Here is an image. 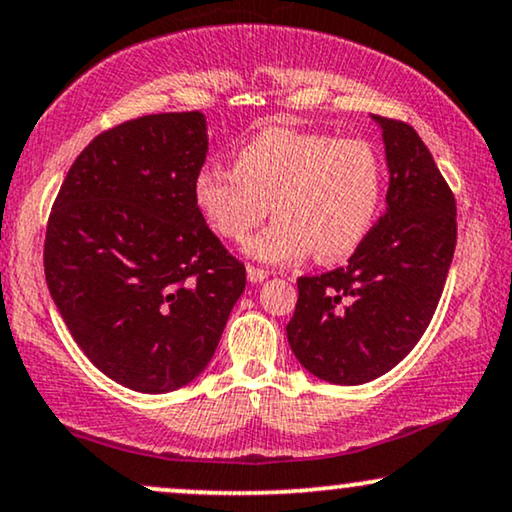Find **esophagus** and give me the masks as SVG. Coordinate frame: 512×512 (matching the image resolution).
Listing matches in <instances>:
<instances>
[{
  "instance_id": "34e87169",
  "label": "esophagus",
  "mask_w": 512,
  "mask_h": 512,
  "mask_svg": "<svg viewBox=\"0 0 512 512\" xmlns=\"http://www.w3.org/2000/svg\"><path fill=\"white\" fill-rule=\"evenodd\" d=\"M268 275H270L268 270H263V268H254V265H247V277H249V282L258 284V282L268 280Z\"/></svg>"
}]
</instances>
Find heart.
I'll return each instance as SVG.
<instances>
[{
  "mask_svg": "<svg viewBox=\"0 0 512 512\" xmlns=\"http://www.w3.org/2000/svg\"><path fill=\"white\" fill-rule=\"evenodd\" d=\"M383 164L369 143L317 131L268 126L235 150V169L204 164L192 199L218 237L242 242L270 211L268 228L247 242L263 263H296L313 251L338 261L364 242L381 209Z\"/></svg>",
  "mask_w": 512,
  "mask_h": 512,
  "instance_id": "heart-1",
  "label": "heart"
}]
</instances>
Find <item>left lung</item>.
Listing matches in <instances>:
<instances>
[{
    "label": "left lung",
    "mask_w": 512,
    "mask_h": 512,
    "mask_svg": "<svg viewBox=\"0 0 512 512\" xmlns=\"http://www.w3.org/2000/svg\"><path fill=\"white\" fill-rule=\"evenodd\" d=\"M388 164L386 214L345 268L298 277L287 338L305 371L336 386L383 376L428 329L456 249V202L409 124L371 115Z\"/></svg>",
    "instance_id": "8db88e82"
}]
</instances>
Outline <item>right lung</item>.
<instances>
[{
    "label": "right lung",
    "instance_id": "obj_1",
    "mask_svg": "<svg viewBox=\"0 0 512 512\" xmlns=\"http://www.w3.org/2000/svg\"><path fill=\"white\" fill-rule=\"evenodd\" d=\"M207 152L202 112L103 131L79 152L46 225V287L65 327L96 369L138 393L195 381L247 287L192 199Z\"/></svg>",
    "mask_w": 512,
    "mask_h": 512
}]
</instances>
